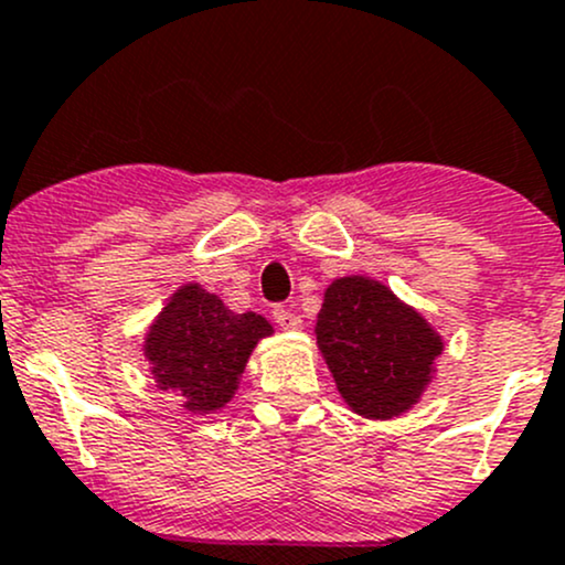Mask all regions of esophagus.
Returning a JSON list of instances; mask_svg holds the SVG:
<instances>
[{"label":"esophagus","instance_id":"obj_1","mask_svg":"<svg viewBox=\"0 0 565 565\" xmlns=\"http://www.w3.org/2000/svg\"><path fill=\"white\" fill-rule=\"evenodd\" d=\"M273 319H276L278 328L281 330H300L302 328V319L298 317V313L289 311V308H284V306H278L276 311H273Z\"/></svg>","mask_w":565,"mask_h":565}]
</instances>
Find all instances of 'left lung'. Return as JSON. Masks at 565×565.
<instances>
[{
  "instance_id": "1",
  "label": "left lung",
  "mask_w": 565,
  "mask_h": 565,
  "mask_svg": "<svg viewBox=\"0 0 565 565\" xmlns=\"http://www.w3.org/2000/svg\"><path fill=\"white\" fill-rule=\"evenodd\" d=\"M313 332L343 403L365 419L401 417L419 403L444 352L423 313L367 276L324 289Z\"/></svg>"
}]
</instances>
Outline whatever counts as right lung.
Instances as JSON below:
<instances>
[{
  "label": "right lung",
  "instance_id": "1",
  "mask_svg": "<svg viewBox=\"0 0 565 565\" xmlns=\"http://www.w3.org/2000/svg\"><path fill=\"white\" fill-rule=\"evenodd\" d=\"M273 335L259 313H235L200 284H183L146 332L142 354L157 387L192 414L222 412L241 384L254 347Z\"/></svg>",
  "mask_w": 565,
  "mask_h": 565
}]
</instances>
